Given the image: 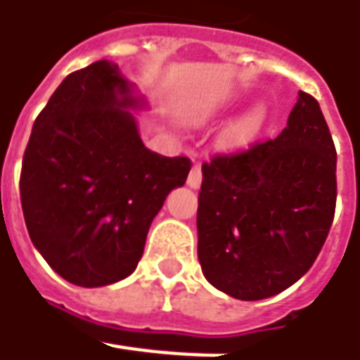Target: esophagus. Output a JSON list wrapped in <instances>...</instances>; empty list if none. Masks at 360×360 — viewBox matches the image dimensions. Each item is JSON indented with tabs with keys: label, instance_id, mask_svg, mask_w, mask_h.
Listing matches in <instances>:
<instances>
[{
	"label": "esophagus",
	"instance_id": "1",
	"mask_svg": "<svg viewBox=\"0 0 360 360\" xmlns=\"http://www.w3.org/2000/svg\"><path fill=\"white\" fill-rule=\"evenodd\" d=\"M201 181H203V173H201V165L199 163H195L189 171V177H187V185L191 187V189H199L201 187Z\"/></svg>",
	"mask_w": 360,
	"mask_h": 360
}]
</instances>
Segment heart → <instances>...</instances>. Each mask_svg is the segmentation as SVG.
I'll return each mask as SVG.
<instances>
[{"label":"heart","instance_id":"b5f03b06","mask_svg":"<svg viewBox=\"0 0 360 360\" xmlns=\"http://www.w3.org/2000/svg\"><path fill=\"white\" fill-rule=\"evenodd\" d=\"M209 113L211 111L205 109L203 113H199V119L207 117ZM263 121H265V109L263 107H253L243 117L231 123L227 131H225V135H223V143L227 147H243V145H247L249 141H253L255 135L261 131Z\"/></svg>","mask_w":360,"mask_h":360}]
</instances>
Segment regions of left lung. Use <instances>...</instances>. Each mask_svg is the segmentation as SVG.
I'll use <instances>...</instances> for the list:
<instances>
[{
  "instance_id": "1",
  "label": "left lung",
  "mask_w": 360,
  "mask_h": 360,
  "mask_svg": "<svg viewBox=\"0 0 360 360\" xmlns=\"http://www.w3.org/2000/svg\"><path fill=\"white\" fill-rule=\"evenodd\" d=\"M335 173L327 121L304 91L277 139L203 163L197 255L207 281L235 299L259 301L301 279L333 225Z\"/></svg>"
}]
</instances>
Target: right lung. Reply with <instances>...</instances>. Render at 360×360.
Here are the masks:
<instances>
[{
    "mask_svg": "<svg viewBox=\"0 0 360 360\" xmlns=\"http://www.w3.org/2000/svg\"><path fill=\"white\" fill-rule=\"evenodd\" d=\"M139 105L117 63L69 73L33 123L19 195L32 243L79 287L129 277L147 231L191 161L143 145L129 107Z\"/></svg>",
    "mask_w": 360,
    "mask_h": 360,
    "instance_id": "obj_1",
    "label": "right lung"
}]
</instances>
